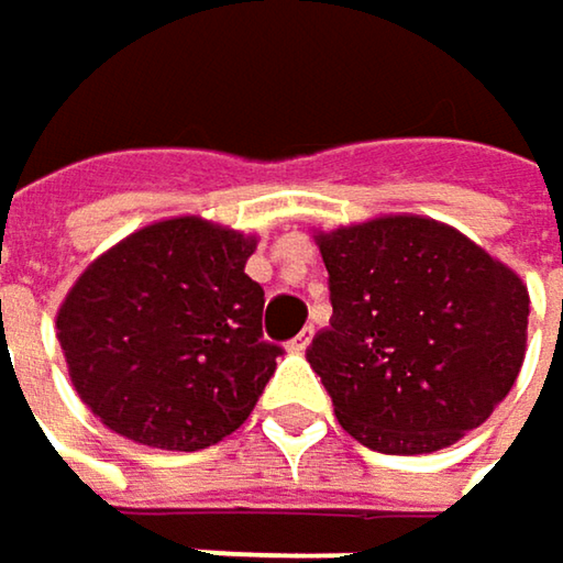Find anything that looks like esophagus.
<instances>
[{"mask_svg":"<svg viewBox=\"0 0 563 563\" xmlns=\"http://www.w3.org/2000/svg\"><path fill=\"white\" fill-rule=\"evenodd\" d=\"M309 344H312V325H306V329L296 334V338H292V341H289L286 347H289L292 354H302V351H306Z\"/></svg>","mask_w":563,"mask_h":563,"instance_id":"esophagus-1","label":"esophagus"}]
</instances>
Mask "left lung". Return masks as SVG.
I'll use <instances>...</instances> for the list:
<instances>
[{"label": "left lung", "mask_w": 563, "mask_h": 563, "mask_svg": "<svg viewBox=\"0 0 563 563\" xmlns=\"http://www.w3.org/2000/svg\"><path fill=\"white\" fill-rule=\"evenodd\" d=\"M316 241L332 322L306 357L341 429L380 454H429L484 426L526 361V283L422 216H384Z\"/></svg>", "instance_id": "1"}]
</instances>
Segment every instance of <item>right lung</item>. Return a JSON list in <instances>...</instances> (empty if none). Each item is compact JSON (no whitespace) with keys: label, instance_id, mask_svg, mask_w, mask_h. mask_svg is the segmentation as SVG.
<instances>
[{"label":"right lung","instance_id":"obj_1","mask_svg":"<svg viewBox=\"0 0 563 563\" xmlns=\"http://www.w3.org/2000/svg\"><path fill=\"white\" fill-rule=\"evenodd\" d=\"M257 241L179 216L96 257L57 312L79 399L137 444L199 451L244 426L277 371L264 289L244 274Z\"/></svg>","mask_w":563,"mask_h":563}]
</instances>
